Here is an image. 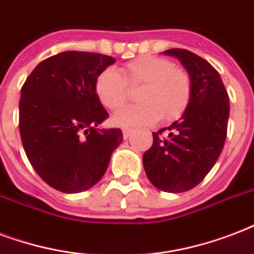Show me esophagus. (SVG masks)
<instances>
[{"label": "esophagus", "mask_w": 254, "mask_h": 254, "mask_svg": "<svg viewBox=\"0 0 254 254\" xmlns=\"http://www.w3.org/2000/svg\"><path fill=\"white\" fill-rule=\"evenodd\" d=\"M130 133H131L130 129H123V135L125 139H127L129 137H130Z\"/></svg>", "instance_id": "1"}]
</instances>
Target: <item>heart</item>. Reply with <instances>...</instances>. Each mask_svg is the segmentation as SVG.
<instances>
[{"label":"heart","mask_w":254,"mask_h":254,"mask_svg":"<svg viewBox=\"0 0 254 254\" xmlns=\"http://www.w3.org/2000/svg\"><path fill=\"white\" fill-rule=\"evenodd\" d=\"M127 87L138 88L135 105L120 109L113 116L117 127H133L161 119L171 123L181 117L189 107L192 84L185 69L174 67L166 58L143 55L127 62L121 75L107 68L97 75L95 93L104 108L116 111L127 99Z\"/></svg>","instance_id":"heart-1"}]
</instances>
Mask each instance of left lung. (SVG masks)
Here are the masks:
<instances>
[{"instance_id": "8db88e82", "label": "left lung", "mask_w": 254, "mask_h": 254, "mask_svg": "<svg viewBox=\"0 0 254 254\" xmlns=\"http://www.w3.org/2000/svg\"><path fill=\"white\" fill-rule=\"evenodd\" d=\"M163 54L181 62L192 92L181 119L153 133L143 167L157 189L178 193L199 185L216 163L227 138L229 97L219 72L205 59L185 49Z\"/></svg>"}]
</instances>
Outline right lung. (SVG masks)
<instances>
[{"label": "right lung", "mask_w": 254, "mask_h": 254, "mask_svg": "<svg viewBox=\"0 0 254 254\" xmlns=\"http://www.w3.org/2000/svg\"><path fill=\"white\" fill-rule=\"evenodd\" d=\"M115 62L103 54L64 51L41 62L22 85V145L38 175L61 192L95 186L123 142L121 129L97 127L109 115L95 80Z\"/></svg>", "instance_id": "obj_1"}]
</instances>
